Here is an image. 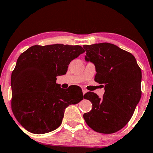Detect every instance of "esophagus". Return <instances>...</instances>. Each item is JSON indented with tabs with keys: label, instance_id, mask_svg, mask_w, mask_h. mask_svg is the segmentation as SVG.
<instances>
[{
	"label": "esophagus",
	"instance_id": "1",
	"mask_svg": "<svg viewBox=\"0 0 153 153\" xmlns=\"http://www.w3.org/2000/svg\"><path fill=\"white\" fill-rule=\"evenodd\" d=\"M82 93H83L84 94H85V93H86L87 92H88V91H87V90L85 88H82Z\"/></svg>",
	"mask_w": 153,
	"mask_h": 153
}]
</instances>
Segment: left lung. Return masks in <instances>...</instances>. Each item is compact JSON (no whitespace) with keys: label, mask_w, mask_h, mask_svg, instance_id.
I'll use <instances>...</instances> for the list:
<instances>
[{"label":"left lung","mask_w":153,"mask_h":153,"mask_svg":"<svg viewBox=\"0 0 153 153\" xmlns=\"http://www.w3.org/2000/svg\"><path fill=\"white\" fill-rule=\"evenodd\" d=\"M85 60L94 65V81L103 84L102 98L93 92L84 99L93 108L83 117L92 129L101 133H115L132 117L142 95V71L134 56L110 43L83 46Z\"/></svg>","instance_id":"1"}]
</instances>
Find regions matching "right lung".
I'll return each instance as SVG.
<instances>
[{
  "label": "right lung",
  "instance_id": "right-lung-1",
  "mask_svg": "<svg viewBox=\"0 0 153 153\" xmlns=\"http://www.w3.org/2000/svg\"><path fill=\"white\" fill-rule=\"evenodd\" d=\"M84 52L79 45H35L20 54L11 74V109L26 130L52 131L62 123L65 108L84 98L78 86L63 89L56 84V76Z\"/></svg>",
  "mask_w": 153,
  "mask_h": 153
}]
</instances>
